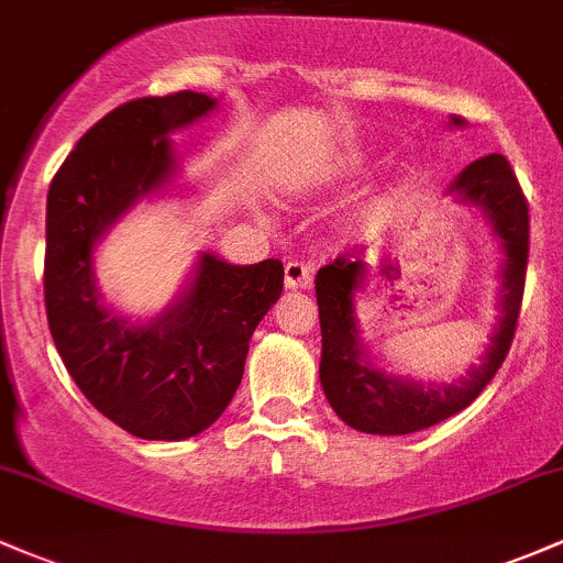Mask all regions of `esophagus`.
Wrapping results in <instances>:
<instances>
[{
    "label": "esophagus",
    "mask_w": 563,
    "mask_h": 563,
    "mask_svg": "<svg viewBox=\"0 0 563 563\" xmlns=\"http://www.w3.org/2000/svg\"><path fill=\"white\" fill-rule=\"evenodd\" d=\"M313 274H317V265L311 260H289L284 265V284L289 289H308L313 282Z\"/></svg>",
    "instance_id": "1"
}]
</instances>
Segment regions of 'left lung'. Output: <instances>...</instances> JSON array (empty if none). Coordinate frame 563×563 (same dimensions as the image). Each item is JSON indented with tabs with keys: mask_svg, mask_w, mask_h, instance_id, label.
Returning <instances> with one entry per match:
<instances>
[{
	"mask_svg": "<svg viewBox=\"0 0 563 563\" xmlns=\"http://www.w3.org/2000/svg\"><path fill=\"white\" fill-rule=\"evenodd\" d=\"M462 125V118H453ZM451 190L462 201L477 203L492 217L494 231L505 246V292H501V319L492 346L467 378L443 386H421L413 380L391 378L373 371L360 346L354 322V292L365 279V260L343 252L335 263L317 274L319 324H322V378L324 395L349 427L371 434H410L451 419L497 376L516 338L523 303L526 263H529V203L505 155H486L464 168Z\"/></svg>",
	"mask_w": 563,
	"mask_h": 563,
	"instance_id": "left-lung-1",
	"label": "left lung"
}]
</instances>
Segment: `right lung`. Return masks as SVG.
<instances>
[{"instance_id":"add662e5","label":"right lung","mask_w":563,"mask_h":563,"mask_svg":"<svg viewBox=\"0 0 563 563\" xmlns=\"http://www.w3.org/2000/svg\"><path fill=\"white\" fill-rule=\"evenodd\" d=\"M211 107L214 99L192 90L114 107L66 155L47 190V328L88 402L142 440H185L220 419L244 376L252 332L284 287L282 260L241 268L201 255L185 298L144 328L99 303L96 241L172 177L168 134Z\"/></svg>"}]
</instances>
